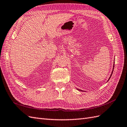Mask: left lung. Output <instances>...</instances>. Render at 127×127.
Masks as SVG:
<instances>
[{"label": "left lung", "mask_w": 127, "mask_h": 127, "mask_svg": "<svg viewBox=\"0 0 127 127\" xmlns=\"http://www.w3.org/2000/svg\"><path fill=\"white\" fill-rule=\"evenodd\" d=\"M114 66H113V70H112V74H111V76H110V77H109V79H108V80L110 79V78H111V76H112V73H113V70H114ZM77 90H78L79 91H83L82 90H80V89H77Z\"/></svg>", "instance_id": "obj_1"}]
</instances>
